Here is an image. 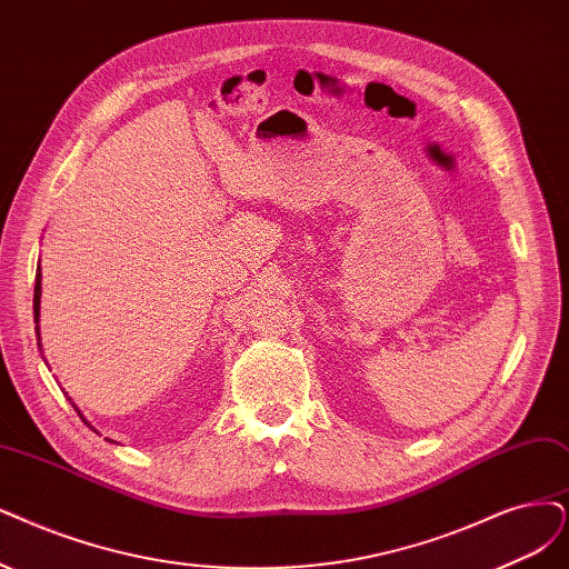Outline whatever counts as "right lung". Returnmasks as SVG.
<instances>
[{
  "label": "right lung",
  "mask_w": 569,
  "mask_h": 569,
  "mask_svg": "<svg viewBox=\"0 0 569 569\" xmlns=\"http://www.w3.org/2000/svg\"><path fill=\"white\" fill-rule=\"evenodd\" d=\"M39 298H41V273H37V281H34V323L39 321ZM77 410V408H74ZM79 412V410H77ZM81 417V415H79ZM83 419V417H81ZM89 425V422H87Z\"/></svg>",
  "instance_id": "obj_1"
}]
</instances>
